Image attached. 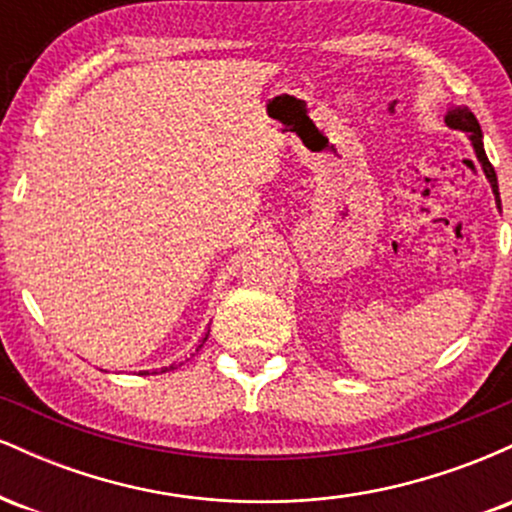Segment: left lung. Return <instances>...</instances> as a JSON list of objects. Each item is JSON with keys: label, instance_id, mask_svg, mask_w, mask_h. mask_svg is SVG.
I'll return each mask as SVG.
<instances>
[{"label": "left lung", "instance_id": "obj_1", "mask_svg": "<svg viewBox=\"0 0 512 512\" xmlns=\"http://www.w3.org/2000/svg\"><path fill=\"white\" fill-rule=\"evenodd\" d=\"M445 125L452 127V129H460V132H467L469 134L474 151H477L481 170H484V175H486V178H489L493 195H496V204H498V209H501V195H498L496 170H493V166L489 163V156H486V151H484V142H481V137H484V134H481V127H479L477 117H474L472 110L464 108V105H452V108H448V113H445Z\"/></svg>", "mask_w": 512, "mask_h": 512}]
</instances>
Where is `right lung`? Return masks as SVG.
Instances as JSON below:
<instances>
[{
    "label": "right lung",
    "instance_id": "obj_1",
    "mask_svg": "<svg viewBox=\"0 0 512 512\" xmlns=\"http://www.w3.org/2000/svg\"><path fill=\"white\" fill-rule=\"evenodd\" d=\"M207 337H209V334H204V337H202V344H199V346H197V351H199V349H202V346H204V342H207ZM170 368H175V366H170ZM166 370H168V368H163V370H161V373H166Z\"/></svg>",
    "mask_w": 512,
    "mask_h": 512
}]
</instances>
